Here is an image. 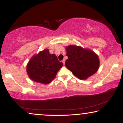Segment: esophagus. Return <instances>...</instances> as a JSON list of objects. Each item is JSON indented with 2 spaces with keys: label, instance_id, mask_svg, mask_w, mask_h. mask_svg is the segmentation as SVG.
I'll use <instances>...</instances> for the list:
<instances>
[{
  "label": "esophagus",
  "instance_id": "obj_1",
  "mask_svg": "<svg viewBox=\"0 0 123 123\" xmlns=\"http://www.w3.org/2000/svg\"><path fill=\"white\" fill-rule=\"evenodd\" d=\"M63 62V65H65V60H62V61Z\"/></svg>",
  "mask_w": 123,
  "mask_h": 123
}]
</instances>
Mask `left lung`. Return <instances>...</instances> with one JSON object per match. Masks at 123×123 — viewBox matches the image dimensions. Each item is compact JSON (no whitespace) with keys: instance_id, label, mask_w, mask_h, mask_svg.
Here are the masks:
<instances>
[{"instance_id":"8db88e82","label":"left lung","mask_w":123,"mask_h":123,"mask_svg":"<svg viewBox=\"0 0 123 123\" xmlns=\"http://www.w3.org/2000/svg\"><path fill=\"white\" fill-rule=\"evenodd\" d=\"M66 67L80 80H86L98 71L99 59L98 55L88 49L69 45L66 47Z\"/></svg>"}]
</instances>
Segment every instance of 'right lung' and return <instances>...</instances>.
<instances>
[{
  "instance_id": "obj_1",
  "label": "right lung",
  "mask_w": 123,
  "mask_h": 123,
  "mask_svg": "<svg viewBox=\"0 0 123 123\" xmlns=\"http://www.w3.org/2000/svg\"><path fill=\"white\" fill-rule=\"evenodd\" d=\"M62 66L63 63L59 61L57 56L46 49L31 58L26 66V72L32 80L47 84L55 77Z\"/></svg>"
}]
</instances>
